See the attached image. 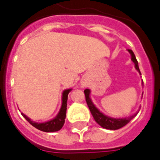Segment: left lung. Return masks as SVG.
<instances>
[{"label":"left lung","mask_w":160,"mask_h":160,"mask_svg":"<svg viewBox=\"0 0 160 160\" xmlns=\"http://www.w3.org/2000/svg\"><path fill=\"white\" fill-rule=\"evenodd\" d=\"M128 52L130 53L132 56V60L135 64V68L137 69L138 71L140 73L139 68H138V63L137 58L134 55L133 52L131 50V49H128ZM85 96V101H86V103L88 105V107L90 111H91V114L93 116L94 119L96 121L97 123L99 124L100 126L106 129H110V130H117V129H119L121 128H122L125 125L128 123L132 119V118L137 115V113H135L134 115L130 116L128 118H110V117H107V116L104 115L103 113L101 112L99 110L97 109L95 105L93 104V102H91V99L90 98V93H91V91L89 89H86L84 91Z\"/></svg>","instance_id":"1"}]
</instances>
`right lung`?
Here are the masks:
<instances>
[{"label": "right lung", "mask_w": 160, "mask_h": 160, "mask_svg": "<svg viewBox=\"0 0 160 160\" xmlns=\"http://www.w3.org/2000/svg\"><path fill=\"white\" fill-rule=\"evenodd\" d=\"M71 91V89H68L65 90L63 92V96H62V106L61 108L58 112V115L56 116L55 118L50 121H48L46 122H42V123H38L35 122L33 121H32L30 118H28L26 115H24L23 113L22 116L25 118L29 123L31 124L32 126L36 128L40 131L46 132H57L62 128V127L64 126V119L66 118V110H67V100H68V94L69 91Z\"/></svg>", "instance_id": "add662e5"}]
</instances>
